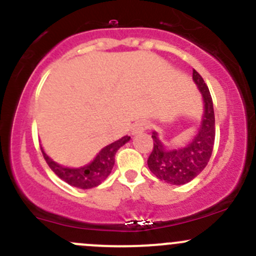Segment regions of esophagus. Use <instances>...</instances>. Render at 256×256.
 I'll return each mask as SVG.
<instances>
[{"label": "esophagus", "instance_id": "34e87169", "mask_svg": "<svg viewBox=\"0 0 256 256\" xmlns=\"http://www.w3.org/2000/svg\"><path fill=\"white\" fill-rule=\"evenodd\" d=\"M147 128H148V124L146 121H136L132 125V128H131V132H132V135H138V134L144 132Z\"/></svg>", "mask_w": 256, "mask_h": 256}]
</instances>
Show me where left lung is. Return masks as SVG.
Instances as JSON below:
<instances>
[{"mask_svg": "<svg viewBox=\"0 0 256 256\" xmlns=\"http://www.w3.org/2000/svg\"><path fill=\"white\" fill-rule=\"evenodd\" d=\"M193 82L202 94L203 115L197 134L184 146L170 148L152 131L154 150L147 160L152 174L170 184H186L196 178L208 164L216 138L213 102L202 76L193 70Z\"/></svg>", "mask_w": 256, "mask_h": 256, "instance_id": "1", "label": "left lung"}]
</instances>
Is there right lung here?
<instances>
[{
	"label": "right lung",
	"instance_id": "1",
	"mask_svg": "<svg viewBox=\"0 0 256 256\" xmlns=\"http://www.w3.org/2000/svg\"><path fill=\"white\" fill-rule=\"evenodd\" d=\"M130 136H124L118 138L115 142L108 144L104 148L99 151V154L94 157L90 164L82 167H66L56 164L44 152L43 147L42 154L44 160L47 161L48 166L52 171L56 174L60 180L66 182L73 187L80 188V190H90V188L98 187L102 184L109 174H112V167L115 164V154L121 146L130 141Z\"/></svg>",
	"mask_w": 256,
	"mask_h": 256
}]
</instances>
